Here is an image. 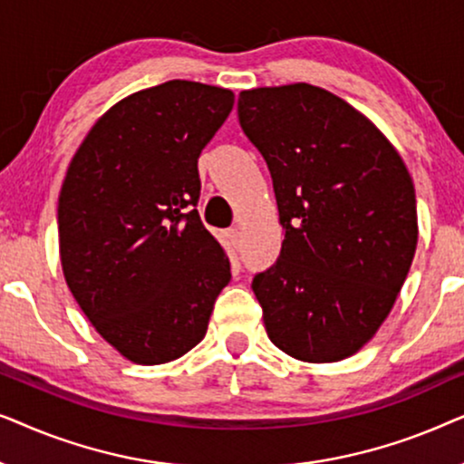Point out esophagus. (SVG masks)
<instances>
[{
    "mask_svg": "<svg viewBox=\"0 0 464 464\" xmlns=\"http://www.w3.org/2000/svg\"><path fill=\"white\" fill-rule=\"evenodd\" d=\"M227 240H230V245L234 249H238L240 246V230L238 227H232V230H227Z\"/></svg>",
    "mask_w": 464,
    "mask_h": 464,
    "instance_id": "34e87169",
    "label": "esophagus"
}]
</instances>
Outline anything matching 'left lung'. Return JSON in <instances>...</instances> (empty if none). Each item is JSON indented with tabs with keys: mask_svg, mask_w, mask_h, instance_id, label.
Returning a JSON list of instances; mask_svg holds the SVG:
<instances>
[{
	"mask_svg": "<svg viewBox=\"0 0 464 464\" xmlns=\"http://www.w3.org/2000/svg\"><path fill=\"white\" fill-rule=\"evenodd\" d=\"M238 120L268 164L285 240L253 278L266 334L289 357L332 363L389 316L418 243L414 181L372 120L297 82L243 91Z\"/></svg>",
	"mask_w": 464,
	"mask_h": 464,
	"instance_id": "8db88e82",
	"label": "left lung"
}]
</instances>
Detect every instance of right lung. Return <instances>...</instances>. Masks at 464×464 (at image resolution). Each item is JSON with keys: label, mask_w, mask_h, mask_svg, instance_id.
Masks as SVG:
<instances>
[{"label": "right lung", "mask_w": 464, "mask_h": 464, "mask_svg": "<svg viewBox=\"0 0 464 464\" xmlns=\"http://www.w3.org/2000/svg\"><path fill=\"white\" fill-rule=\"evenodd\" d=\"M234 92L170 80L118 101L69 162L59 253L75 302L124 359L158 365L205 338L230 262L202 226L198 156Z\"/></svg>", "instance_id": "1"}]
</instances>
